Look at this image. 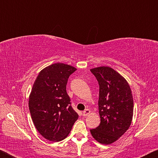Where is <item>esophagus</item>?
<instances>
[{"label": "esophagus", "instance_id": "1", "mask_svg": "<svg viewBox=\"0 0 158 158\" xmlns=\"http://www.w3.org/2000/svg\"><path fill=\"white\" fill-rule=\"evenodd\" d=\"M90 113V111L89 109H85L84 111H83V115H84V116H89Z\"/></svg>", "mask_w": 158, "mask_h": 158}]
</instances>
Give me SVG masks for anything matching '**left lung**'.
I'll return each instance as SVG.
<instances>
[{
	"instance_id": "8db88e82",
	"label": "left lung",
	"mask_w": 158,
	"mask_h": 158,
	"mask_svg": "<svg viewBox=\"0 0 158 158\" xmlns=\"http://www.w3.org/2000/svg\"><path fill=\"white\" fill-rule=\"evenodd\" d=\"M97 79L99 90V114L100 123L90 133L102 144H110L130 127L133 116L132 91L126 80L109 67L90 69Z\"/></svg>"
}]
</instances>
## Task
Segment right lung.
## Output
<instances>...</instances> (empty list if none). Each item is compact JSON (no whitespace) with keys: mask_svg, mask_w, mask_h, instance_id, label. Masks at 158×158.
Masks as SVG:
<instances>
[{"mask_svg":"<svg viewBox=\"0 0 158 158\" xmlns=\"http://www.w3.org/2000/svg\"><path fill=\"white\" fill-rule=\"evenodd\" d=\"M74 67L54 63L40 71L29 96V110L36 129L42 137L60 141L68 137L79 115L71 106L66 91Z\"/></svg>","mask_w":158,"mask_h":158,"instance_id":"obj_1","label":"right lung"}]
</instances>
